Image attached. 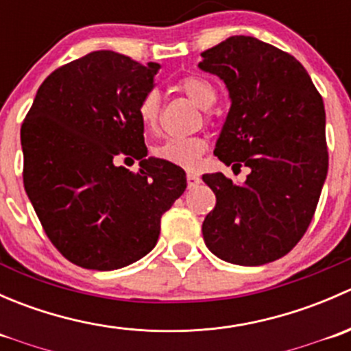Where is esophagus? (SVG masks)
Returning <instances> with one entry per match:
<instances>
[{
  "label": "esophagus",
  "mask_w": 351,
  "mask_h": 351,
  "mask_svg": "<svg viewBox=\"0 0 351 351\" xmlns=\"http://www.w3.org/2000/svg\"><path fill=\"white\" fill-rule=\"evenodd\" d=\"M200 176L195 175V173H186V183H189V189H192V186H195L200 183Z\"/></svg>",
  "instance_id": "1"
}]
</instances>
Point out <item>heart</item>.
I'll list each match as a JSON object with an SVG mask.
<instances>
[{
	"label": "heart",
	"mask_w": 351,
	"mask_h": 351,
	"mask_svg": "<svg viewBox=\"0 0 351 351\" xmlns=\"http://www.w3.org/2000/svg\"><path fill=\"white\" fill-rule=\"evenodd\" d=\"M176 90L185 93L200 108H208L217 98L214 84L195 74H186V76L180 77L176 81ZM137 115H139L144 129L149 132L158 129L159 115H161V100H159L158 91L151 90L141 98L139 105H137ZM205 149H207V141L202 136L169 137L154 147L153 154L161 161L192 169L198 165Z\"/></svg>",
	"instance_id": "b5f03b06"
}]
</instances>
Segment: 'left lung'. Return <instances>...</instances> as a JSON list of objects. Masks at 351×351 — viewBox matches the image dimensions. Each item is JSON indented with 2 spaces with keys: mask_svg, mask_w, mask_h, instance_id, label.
I'll list each match as a JSON object with an SVG mask.
<instances>
[{
  "mask_svg": "<svg viewBox=\"0 0 351 351\" xmlns=\"http://www.w3.org/2000/svg\"><path fill=\"white\" fill-rule=\"evenodd\" d=\"M200 69L224 80L231 108L214 154L250 166L243 185L202 176L215 207L202 224L208 250L244 267L270 263L302 239L328 173L323 97L289 52L234 35L202 52Z\"/></svg>",
  "mask_w": 351,
  "mask_h": 351,
  "instance_id": "obj_1",
  "label": "left lung"
}]
</instances>
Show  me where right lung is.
<instances>
[{"label": "right lung", "instance_id": "1", "mask_svg": "<svg viewBox=\"0 0 351 351\" xmlns=\"http://www.w3.org/2000/svg\"><path fill=\"white\" fill-rule=\"evenodd\" d=\"M159 64L97 51L52 71L22 123L23 185L56 250L117 270L156 246L161 215L186 189L180 166L149 158L137 115ZM117 155L139 158L137 173Z\"/></svg>", "mask_w": 351, "mask_h": 351}]
</instances>
